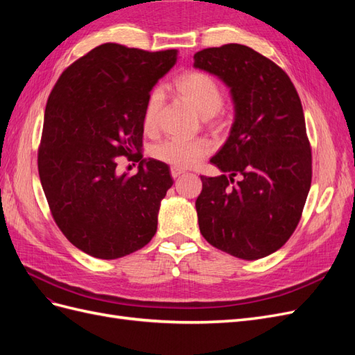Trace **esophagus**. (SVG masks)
<instances>
[{"label":"esophagus","instance_id":"1","mask_svg":"<svg viewBox=\"0 0 355 355\" xmlns=\"http://www.w3.org/2000/svg\"><path fill=\"white\" fill-rule=\"evenodd\" d=\"M170 173H171V176H173V178H178V176H180L182 173H184V170L178 168V167H171L170 168Z\"/></svg>","mask_w":355,"mask_h":355}]
</instances>
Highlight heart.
Segmentation results:
<instances>
[{
	"label": "heart",
	"instance_id": "obj_1",
	"mask_svg": "<svg viewBox=\"0 0 355 355\" xmlns=\"http://www.w3.org/2000/svg\"><path fill=\"white\" fill-rule=\"evenodd\" d=\"M175 90L179 98L187 102L192 110L206 121H213L223 105V90L219 83L211 75L201 71H191L175 81ZM161 94L153 92L148 96L142 124L146 133H154L158 128L161 112ZM211 151L210 144L206 139L196 141H176L170 139L153 148V155L163 163L178 167L189 168L197 166L200 161Z\"/></svg>",
	"mask_w": 355,
	"mask_h": 355
}]
</instances>
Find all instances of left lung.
Returning <instances> with one entry per match:
<instances>
[{"mask_svg":"<svg viewBox=\"0 0 355 355\" xmlns=\"http://www.w3.org/2000/svg\"><path fill=\"white\" fill-rule=\"evenodd\" d=\"M194 67L218 75L235 105L228 141L210 159L225 175L200 176V232L225 253L261 259L292 237L309 192L313 157L302 103L288 75L247 46L204 49Z\"/></svg>","mask_w":355,"mask_h":355,"instance_id":"1","label":"left lung"}]
</instances>
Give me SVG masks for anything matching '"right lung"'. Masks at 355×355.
<instances>
[{
    "instance_id": "add662e5",
    "label": "right lung",
    "mask_w": 355,
    "mask_h": 355,
    "mask_svg": "<svg viewBox=\"0 0 355 355\" xmlns=\"http://www.w3.org/2000/svg\"><path fill=\"white\" fill-rule=\"evenodd\" d=\"M178 50L146 51L106 42L62 72L44 112L38 173L62 234L98 259L142 249L157 232L159 202L173 185L163 161L144 159L142 116ZM139 163L116 173L119 157Z\"/></svg>"
}]
</instances>
